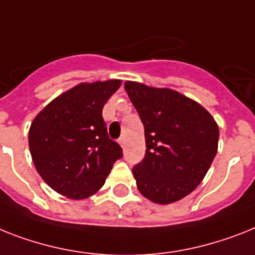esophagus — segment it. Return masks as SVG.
I'll return each instance as SVG.
<instances>
[{
    "label": "esophagus",
    "instance_id": "esophagus-1",
    "mask_svg": "<svg viewBox=\"0 0 255 255\" xmlns=\"http://www.w3.org/2000/svg\"><path fill=\"white\" fill-rule=\"evenodd\" d=\"M119 143L121 147H125V138H124V136H121V138L119 139Z\"/></svg>",
    "mask_w": 255,
    "mask_h": 255
}]
</instances>
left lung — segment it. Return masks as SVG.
<instances>
[{
  "label": "left lung",
  "instance_id": "1",
  "mask_svg": "<svg viewBox=\"0 0 255 255\" xmlns=\"http://www.w3.org/2000/svg\"><path fill=\"white\" fill-rule=\"evenodd\" d=\"M125 90L146 138V155L132 168L136 188L153 203L180 201L211 167L218 152V124L201 104L170 88L126 81Z\"/></svg>",
  "mask_w": 255,
  "mask_h": 255
}]
</instances>
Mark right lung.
Instances as JSON below:
<instances>
[{
  "label": "right lung",
  "mask_w": 255,
  "mask_h": 255,
  "mask_svg": "<svg viewBox=\"0 0 255 255\" xmlns=\"http://www.w3.org/2000/svg\"><path fill=\"white\" fill-rule=\"evenodd\" d=\"M120 79L81 83L53 99L33 119L29 152L37 173L58 194L85 199L100 190L116 160L119 143L109 139L103 107Z\"/></svg>",
  "instance_id": "add662e5"
}]
</instances>
